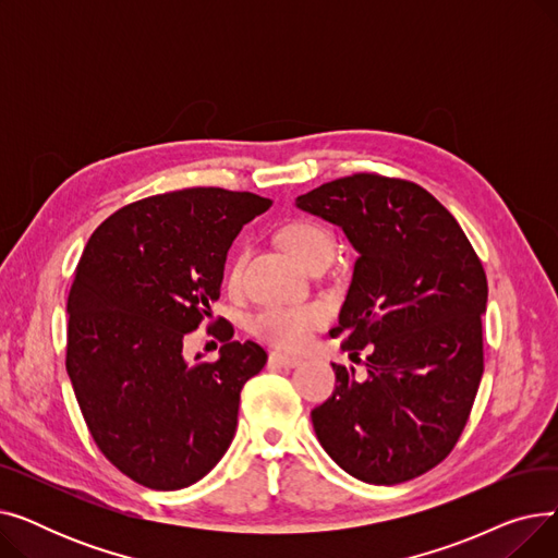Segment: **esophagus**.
Listing matches in <instances>:
<instances>
[{
	"label": "esophagus",
	"instance_id": "34e87169",
	"mask_svg": "<svg viewBox=\"0 0 558 558\" xmlns=\"http://www.w3.org/2000/svg\"><path fill=\"white\" fill-rule=\"evenodd\" d=\"M301 362L303 360L289 357V355H282V353H271L269 355V364L271 366H280V368H296V366H301Z\"/></svg>",
	"mask_w": 558,
	"mask_h": 558
}]
</instances>
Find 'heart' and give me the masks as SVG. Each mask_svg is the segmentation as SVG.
I'll list each match as a JSON object with an SVG mask.
<instances>
[{"label": "heart", "mask_w": 558, "mask_h": 558, "mask_svg": "<svg viewBox=\"0 0 558 558\" xmlns=\"http://www.w3.org/2000/svg\"><path fill=\"white\" fill-rule=\"evenodd\" d=\"M280 244L284 251L299 259L303 267L324 255H332V238L330 232L307 219H296L280 230ZM240 278V257L230 264L228 282L234 284ZM326 307L318 303L305 305H271L255 314L251 330L255 337L269 341L278 348H301L310 335L324 326Z\"/></svg>", "instance_id": "obj_1"}]
</instances>
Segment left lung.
I'll return each instance as SVG.
<instances>
[{
  "label": "left lung",
  "mask_w": 558,
  "mask_h": 558,
  "mask_svg": "<svg viewBox=\"0 0 558 558\" xmlns=\"http://www.w3.org/2000/svg\"><path fill=\"white\" fill-rule=\"evenodd\" d=\"M360 253L339 326L366 371L332 364V396L312 409L324 450L368 484H400L441 463L465 427L484 373L488 284L457 219L427 190L353 173L296 198Z\"/></svg>",
  "instance_id": "obj_1"
}]
</instances>
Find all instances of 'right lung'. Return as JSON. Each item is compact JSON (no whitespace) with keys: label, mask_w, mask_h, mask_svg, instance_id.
I'll use <instances>...</instances> for the list:
<instances>
[{"label":"right lung","mask_w":558,"mask_h":558,"mask_svg":"<svg viewBox=\"0 0 558 558\" xmlns=\"http://www.w3.org/2000/svg\"><path fill=\"white\" fill-rule=\"evenodd\" d=\"M271 198L190 187L124 205L87 240L68 296V375L104 457L133 482L179 490L208 475L238 429L240 393L267 364L210 324L217 362L187 364L183 339L221 294L244 223Z\"/></svg>","instance_id":"right-lung-1"}]
</instances>
